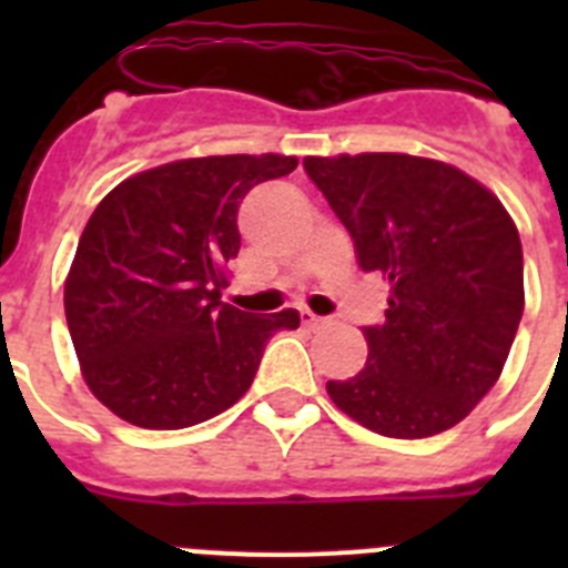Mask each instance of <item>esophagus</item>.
<instances>
[{"label":"esophagus","instance_id":"34e87169","mask_svg":"<svg viewBox=\"0 0 568 568\" xmlns=\"http://www.w3.org/2000/svg\"><path fill=\"white\" fill-rule=\"evenodd\" d=\"M301 321H304V327H310V329L327 327V324H329V321H327V318H321V315L310 313V310H301Z\"/></svg>","mask_w":568,"mask_h":568}]
</instances>
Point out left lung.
Segmentation results:
<instances>
[{
    "mask_svg": "<svg viewBox=\"0 0 568 568\" xmlns=\"http://www.w3.org/2000/svg\"><path fill=\"white\" fill-rule=\"evenodd\" d=\"M304 170L349 230L364 273L389 281L366 364L327 381L338 409L386 438H429L489 393L524 315V250L504 204L458 168L404 153Z\"/></svg>",
    "mask_w": 568,
    "mask_h": 568,
    "instance_id": "left-lung-1",
    "label": "left lung"
}]
</instances>
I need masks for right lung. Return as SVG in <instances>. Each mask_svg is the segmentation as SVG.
I'll return each mask as SVG.
<instances>
[{
    "mask_svg": "<svg viewBox=\"0 0 568 568\" xmlns=\"http://www.w3.org/2000/svg\"><path fill=\"white\" fill-rule=\"evenodd\" d=\"M295 155H207L133 175L79 239L64 315L90 393L142 429H184L247 393L264 346L301 315L222 301L239 255V204L290 175Z\"/></svg>",
    "mask_w": 568,
    "mask_h": 568,
    "instance_id": "obj_1",
    "label": "right lung"
}]
</instances>
